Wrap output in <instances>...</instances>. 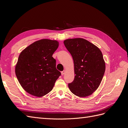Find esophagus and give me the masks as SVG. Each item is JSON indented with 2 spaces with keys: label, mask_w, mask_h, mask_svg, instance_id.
Returning a JSON list of instances; mask_svg holds the SVG:
<instances>
[{
  "label": "esophagus",
  "mask_w": 128,
  "mask_h": 128,
  "mask_svg": "<svg viewBox=\"0 0 128 128\" xmlns=\"http://www.w3.org/2000/svg\"><path fill=\"white\" fill-rule=\"evenodd\" d=\"M65 72H66V71L65 70H64V71H62V72H61V75H64V74H65Z\"/></svg>",
  "instance_id": "1"
}]
</instances>
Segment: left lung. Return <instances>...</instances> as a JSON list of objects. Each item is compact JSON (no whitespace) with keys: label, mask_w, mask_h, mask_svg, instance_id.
Instances as JSON below:
<instances>
[{"label":"left lung","mask_w":128,"mask_h":128,"mask_svg":"<svg viewBox=\"0 0 128 128\" xmlns=\"http://www.w3.org/2000/svg\"><path fill=\"white\" fill-rule=\"evenodd\" d=\"M71 54L75 78L68 84L70 91L80 97L91 95L99 86L105 72V62L100 49L88 40L77 38L64 42Z\"/></svg>","instance_id":"obj_1"}]
</instances>
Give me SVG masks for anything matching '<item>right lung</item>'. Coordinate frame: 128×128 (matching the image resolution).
<instances>
[{"mask_svg":"<svg viewBox=\"0 0 128 128\" xmlns=\"http://www.w3.org/2000/svg\"><path fill=\"white\" fill-rule=\"evenodd\" d=\"M59 46L56 40L42 39L30 44L21 52L15 66V74L28 94L41 97L51 91L61 72L52 57Z\"/></svg>","mask_w":128,"mask_h":128,"instance_id":"obj_1","label":"right lung"}]
</instances>
